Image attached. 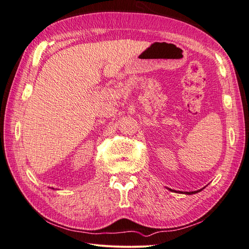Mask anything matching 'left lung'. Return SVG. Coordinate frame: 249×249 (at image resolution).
Instances as JSON below:
<instances>
[{"label": "left lung", "mask_w": 249, "mask_h": 249, "mask_svg": "<svg viewBox=\"0 0 249 249\" xmlns=\"http://www.w3.org/2000/svg\"><path fill=\"white\" fill-rule=\"evenodd\" d=\"M200 190H198V191H192V192H186L185 194H195V193H197V192H199Z\"/></svg>", "instance_id": "left-lung-1"}]
</instances>
